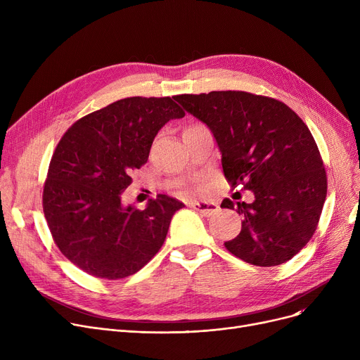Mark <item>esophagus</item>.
<instances>
[{
    "label": "esophagus",
    "instance_id": "1",
    "mask_svg": "<svg viewBox=\"0 0 360 360\" xmlns=\"http://www.w3.org/2000/svg\"><path fill=\"white\" fill-rule=\"evenodd\" d=\"M191 207L205 217L214 214L219 210V205L216 202H212V201H194L191 204Z\"/></svg>",
    "mask_w": 360,
    "mask_h": 360
}]
</instances>
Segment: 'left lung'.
I'll return each instance as SVG.
<instances>
[{
    "mask_svg": "<svg viewBox=\"0 0 360 360\" xmlns=\"http://www.w3.org/2000/svg\"><path fill=\"white\" fill-rule=\"evenodd\" d=\"M174 99L210 128L232 188L254 193L236 202L240 233L229 252L259 267L295 257L312 238L327 197V175L311 131L283 102L247 91L179 94ZM223 209H235L224 198Z\"/></svg>",
    "mask_w": 360,
    "mask_h": 360,
    "instance_id": "left-lung-1",
    "label": "left lung"
}]
</instances>
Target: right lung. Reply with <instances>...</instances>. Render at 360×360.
<instances>
[{"label": "right lung", "instance_id": "obj_1", "mask_svg": "<svg viewBox=\"0 0 360 360\" xmlns=\"http://www.w3.org/2000/svg\"><path fill=\"white\" fill-rule=\"evenodd\" d=\"M185 112L170 98H127L74 122L56 146L44 213L60 251L90 276L117 280L141 270L184 204L159 194L144 210L124 205L132 172L160 128Z\"/></svg>", "mask_w": 360, "mask_h": 360}]
</instances>
